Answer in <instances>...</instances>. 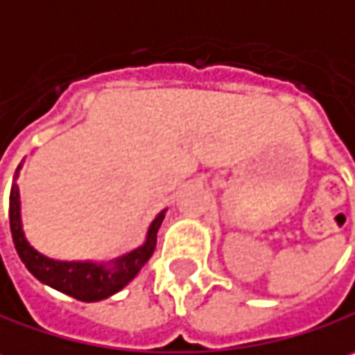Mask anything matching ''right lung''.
I'll return each mask as SVG.
<instances>
[{
	"label": "right lung",
	"mask_w": 355,
	"mask_h": 355,
	"mask_svg": "<svg viewBox=\"0 0 355 355\" xmlns=\"http://www.w3.org/2000/svg\"><path fill=\"white\" fill-rule=\"evenodd\" d=\"M162 219H164V211L153 220L144 245L130 251L128 255L112 261L110 265L92 263V261H55L37 253L26 239L21 229V215H19V191L17 184H11L10 227L19 259L24 261V265L35 279L80 302L106 300L132 282L136 273L153 257L157 249V233Z\"/></svg>",
	"instance_id": "obj_1"
}]
</instances>
